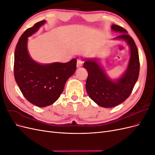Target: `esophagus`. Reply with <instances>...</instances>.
Masks as SVG:
<instances>
[{
    "label": "esophagus",
    "instance_id": "34e87169",
    "mask_svg": "<svg viewBox=\"0 0 155 155\" xmlns=\"http://www.w3.org/2000/svg\"><path fill=\"white\" fill-rule=\"evenodd\" d=\"M83 63V60H82V59H78L77 60V64H76V65H77V67H78V68H79V67H82Z\"/></svg>",
    "mask_w": 155,
    "mask_h": 155
}]
</instances>
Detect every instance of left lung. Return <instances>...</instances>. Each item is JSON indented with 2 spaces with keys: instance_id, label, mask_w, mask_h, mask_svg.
I'll return each instance as SVG.
<instances>
[{
  "instance_id": "obj_1",
  "label": "left lung",
  "mask_w": 155,
  "mask_h": 155,
  "mask_svg": "<svg viewBox=\"0 0 155 155\" xmlns=\"http://www.w3.org/2000/svg\"><path fill=\"white\" fill-rule=\"evenodd\" d=\"M112 30L122 33L116 39H124L130 46V58L127 69L117 81L107 78L96 59L87 60L83 67L88 71L86 90L95 103L103 107H113L124 102L132 92L140 72L138 51L133 39L121 26L113 25Z\"/></svg>"
}]
</instances>
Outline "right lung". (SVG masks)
Segmentation results:
<instances>
[{"label": "right lung", "mask_w": 155, "mask_h": 155, "mask_svg": "<svg viewBox=\"0 0 155 155\" xmlns=\"http://www.w3.org/2000/svg\"><path fill=\"white\" fill-rule=\"evenodd\" d=\"M45 22L35 23L21 36L14 55L13 72L15 81L26 99L34 105L44 107L53 104L62 93L65 83L76 69L77 60L69 62L40 64L28 53V37Z\"/></svg>", "instance_id": "right-lung-1"}]
</instances>
